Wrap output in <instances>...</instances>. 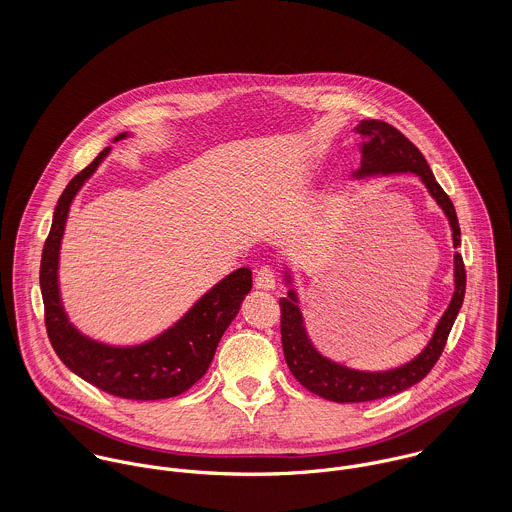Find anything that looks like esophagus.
<instances>
[{
	"mask_svg": "<svg viewBox=\"0 0 512 512\" xmlns=\"http://www.w3.org/2000/svg\"><path fill=\"white\" fill-rule=\"evenodd\" d=\"M276 272L270 268V266H262L256 270V276H254V286L258 290H274L276 288Z\"/></svg>",
	"mask_w": 512,
	"mask_h": 512,
	"instance_id": "1",
	"label": "esophagus"
}]
</instances>
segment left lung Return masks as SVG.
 Instances as JSON below:
<instances>
[{
  "mask_svg": "<svg viewBox=\"0 0 512 512\" xmlns=\"http://www.w3.org/2000/svg\"><path fill=\"white\" fill-rule=\"evenodd\" d=\"M357 134L363 136L361 144V167L353 173L357 179L368 175H390V173H416L430 195L436 199L441 211L449 220L453 246L461 244V230L455 215V207L447 193L439 187L426 157L414 146L402 132L394 126L380 120H363L357 128ZM453 276L455 292L449 301V307L439 319L438 327L426 345V349L410 363L382 372L353 370L349 366L339 365L323 357L307 337L303 317L297 305V295L293 290L288 297L280 299L282 309V347L284 357L290 366L295 380L305 386L309 392L333 400V402H370L398 394L414 384H418L438 363L447 335L455 323V317L463 305L465 295V266L459 252L453 258ZM286 284H292V276L286 272Z\"/></svg>",
  "mask_w": 512,
  "mask_h": 512,
  "instance_id": "left-lung-1",
  "label": "left lung"
}]
</instances>
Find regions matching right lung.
Segmentation results:
<instances>
[{
    "label": "right lung",
    "instance_id": "1",
    "mask_svg": "<svg viewBox=\"0 0 512 512\" xmlns=\"http://www.w3.org/2000/svg\"><path fill=\"white\" fill-rule=\"evenodd\" d=\"M128 138L120 134L114 142ZM110 147L74 175L53 213L43 246L39 284L49 341L59 359L96 388L128 400H163L189 390L211 365L222 333L252 290V272L238 268L205 293L173 327L134 347H112L84 337L69 321L59 293V250L69 209L84 181L96 171Z\"/></svg>",
    "mask_w": 512,
    "mask_h": 512
}]
</instances>
